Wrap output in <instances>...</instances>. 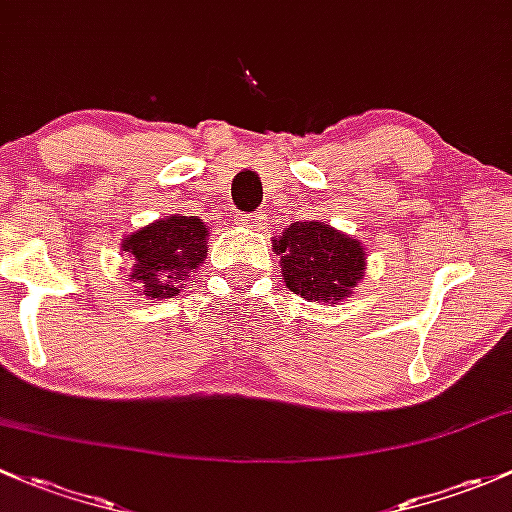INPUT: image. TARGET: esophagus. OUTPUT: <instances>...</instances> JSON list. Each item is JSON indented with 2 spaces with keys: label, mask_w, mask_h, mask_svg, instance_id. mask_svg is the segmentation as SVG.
<instances>
[{
  "label": "esophagus",
  "mask_w": 512,
  "mask_h": 512,
  "mask_svg": "<svg viewBox=\"0 0 512 512\" xmlns=\"http://www.w3.org/2000/svg\"><path fill=\"white\" fill-rule=\"evenodd\" d=\"M236 224L256 229V226H261V217H258V214H236Z\"/></svg>",
  "instance_id": "34e87169"
}]
</instances>
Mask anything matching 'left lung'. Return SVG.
<instances>
[{
    "label": "left lung",
    "instance_id": "1",
    "mask_svg": "<svg viewBox=\"0 0 512 512\" xmlns=\"http://www.w3.org/2000/svg\"><path fill=\"white\" fill-rule=\"evenodd\" d=\"M273 251L281 258L286 286L310 303H340L350 298L365 273V249L357 239L323 221H295Z\"/></svg>",
    "mask_w": 512,
    "mask_h": 512
}]
</instances>
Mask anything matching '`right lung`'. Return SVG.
Here are the masks:
<instances>
[{
    "instance_id": "add662e5",
    "label": "right lung",
    "mask_w": 512,
    "mask_h": 512,
    "mask_svg": "<svg viewBox=\"0 0 512 512\" xmlns=\"http://www.w3.org/2000/svg\"><path fill=\"white\" fill-rule=\"evenodd\" d=\"M207 224L197 217L157 219L123 241L130 278L150 300L179 295L207 258Z\"/></svg>"
}]
</instances>
